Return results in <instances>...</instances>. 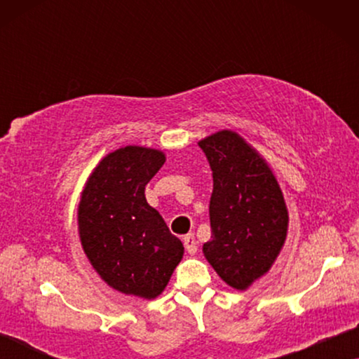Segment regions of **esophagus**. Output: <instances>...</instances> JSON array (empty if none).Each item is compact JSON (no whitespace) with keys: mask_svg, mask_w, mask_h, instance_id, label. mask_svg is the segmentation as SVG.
I'll use <instances>...</instances> for the list:
<instances>
[{"mask_svg":"<svg viewBox=\"0 0 359 359\" xmlns=\"http://www.w3.org/2000/svg\"><path fill=\"white\" fill-rule=\"evenodd\" d=\"M183 243H184L186 252H188L189 255H194L196 252H198V242H196V238H194L193 233L186 235V237L183 238Z\"/></svg>","mask_w":359,"mask_h":359,"instance_id":"34e87169","label":"esophagus"}]
</instances>
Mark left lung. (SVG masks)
Listing matches in <instances>:
<instances>
[{
    "label": "left lung",
    "mask_w": 359,
    "mask_h": 359,
    "mask_svg": "<svg viewBox=\"0 0 359 359\" xmlns=\"http://www.w3.org/2000/svg\"><path fill=\"white\" fill-rule=\"evenodd\" d=\"M199 147L214 180L204 257L229 286L243 291L271 268L286 240V204L269 166L238 134L220 130Z\"/></svg>",
    "instance_id": "1"
}]
</instances>
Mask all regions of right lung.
<instances>
[{
  "mask_svg": "<svg viewBox=\"0 0 359 359\" xmlns=\"http://www.w3.org/2000/svg\"><path fill=\"white\" fill-rule=\"evenodd\" d=\"M165 155L144 147L112 151L88 180L78 208L83 250L111 287L154 299L168 284L184 248L145 199Z\"/></svg>",
  "mask_w": 359,
  "mask_h": 359,
  "instance_id": "right-lung-1",
  "label": "right lung"
}]
</instances>
